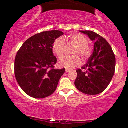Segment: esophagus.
<instances>
[{"instance_id":"34e87169","label":"esophagus","mask_w":128,"mask_h":128,"mask_svg":"<svg viewBox=\"0 0 128 128\" xmlns=\"http://www.w3.org/2000/svg\"><path fill=\"white\" fill-rule=\"evenodd\" d=\"M65 71L66 72H69V71H70V69H68V68H65Z\"/></svg>"}]
</instances>
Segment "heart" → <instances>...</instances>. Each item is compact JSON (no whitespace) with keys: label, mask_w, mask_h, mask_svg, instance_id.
Here are the masks:
<instances>
[{"label":"heart","mask_w":128,"mask_h":128,"mask_svg":"<svg viewBox=\"0 0 128 128\" xmlns=\"http://www.w3.org/2000/svg\"><path fill=\"white\" fill-rule=\"evenodd\" d=\"M69 42L76 46L74 50L75 54H79L82 58H86L90 53V48L88 45V39L81 34H74L69 36ZM66 44L62 38L55 40L52 46V50L56 56L60 57L65 53ZM60 66L71 69L81 65L82 60L78 56H65L60 58Z\"/></svg>","instance_id":"b5f03b06"}]
</instances>
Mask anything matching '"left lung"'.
Instances as JSON below:
<instances>
[{
	"mask_svg": "<svg viewBox=\"0 0 128 128\" xmlns=\"http://www.w3.org/2000/svg\"><path fill=\"white\" fill-rule=\"evenodd\" d=\"M95 42L92 54L81 69L76 70L75 81L76 88L88 95H96L104 92L110 83L115 73L116 58L107 40L92 31H79Z\"/></svg>",
	"mask_w": 128,
	"mask_h": 128,
	"instance_id": "1",
	"label": "left lung"
}]
</instances>
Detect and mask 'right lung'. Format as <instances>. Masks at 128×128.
Returning a JSON list of instances; mask_svg holds the SVG:
<instances>
[{"instance_id":"obj_1","label":"right lung","mask_w":128,"mask_h":128,"mask_svg":"<svg viewBox=\"0 0 128 128\" xmlns=\"http://www.w3.org/2000/svg\"><path fill=\"white\" fill-rule=\"evenodd\" d=\"M64 32L46 31L30 37L22 44L16 56L14 74L24 93L35 98L48 97L54 92L65 69H54V42Z\"/></svg>"}]
</instances>
